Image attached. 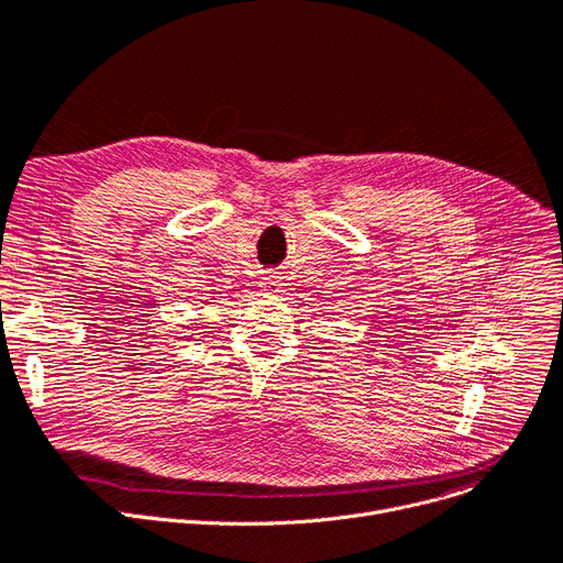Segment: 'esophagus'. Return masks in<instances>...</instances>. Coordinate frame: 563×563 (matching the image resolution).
<instances>
[{
  "mask_svg": "<svg viewBox=\"0 0 563 563\" xmlns=\"http://www.w3.org/2000/svg\"><path fill=\"white\" fill-rule=\"evenodd\" d=\"M262 287H264V291L276 294V291H280V287H283V280H280V276H274V274H269V276H264V278H262Z\"/></svg>",
  "mask_w": 563,
  "mask_h": 563,
  "instance_id": "34e87169",
  "label": "esophagus"
}]
</instances>
